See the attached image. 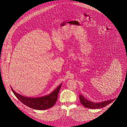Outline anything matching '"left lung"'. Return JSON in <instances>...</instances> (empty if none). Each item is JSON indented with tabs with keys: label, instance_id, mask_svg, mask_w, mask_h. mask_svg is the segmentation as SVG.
<instances>
[{
	"label": "left lung",
	"instance_id": "1",
	"mask_svg": "<svg viewBox=\"0 0 127 127\" xmlns=\"http://www.w3.org/2000/svg\"><path fill=\"white\" fill-rule=\"evenodd\" d=\"M79 99L80 102L84 106L87 108H92V109H97V108H102L106 106L108 104L111 103L113 101H114V99H111L100 103H95L88 100L85 98H84L83 95H79Z\"/></svg>",
	"mask_w": 127,
	"mask_h": 127
}]
</instances>
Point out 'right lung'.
I'll list each match as a JSON object with an SVG mask.
<instances>
[{
    "mask_svg": "<svg viewBox=\"0 0 127 127\" xmlns=\"http://www.w3.org/2000/svg\"><path fill=\"white\" fill-rule=\"evenodd\" d=\"M61 84L50 95L38 98H30L23 96L15 93L11 88L15 96L24 104L30 108L37 110H44L52 107L56 102Z\"/></svg>",
    "mask_w": 127,
    "mask_h": 127,
    "instance_id": "obj_1",
    "label": "right lung"
}]
</instances>
